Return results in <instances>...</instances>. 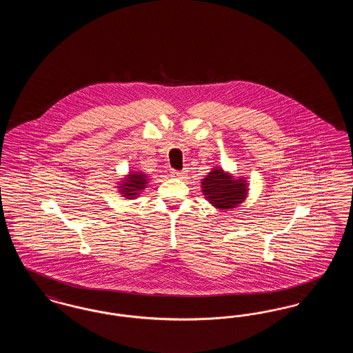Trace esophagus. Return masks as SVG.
<instances>
[{"label": "esophagus", "mask_w": 353, "mask_h": 353, "mask_svg": "<svg viewBox=\"0 0 353 353\" xmlns=\"http://www.w3.org/2000/svg\"><path fill=\"white\" fill-rule=\"evenodd\" d=\"M184 174V172H180V170H172V172H170V176L174 177V179H183Z\"/></svg>", "instance_id": "esophagus-1"}]
</instances>
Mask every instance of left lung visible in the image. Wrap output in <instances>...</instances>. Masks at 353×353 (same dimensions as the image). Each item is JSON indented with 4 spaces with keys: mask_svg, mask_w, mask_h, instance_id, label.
<instances>
[{
    "mask_svg": "<svg viewBox=\"0 0 353 353\" xmlns=\"http://www.w3.org/2000/svg\"><path fill=\"white\" fill-rule=\"evenodd\" d=\"M201 189L205 199L221 210L233 209L248 196V183L245 179H234L222 168L212 169L202 180Z\"/></svg>",
    "mask_w": 353,
    "mask_h": 353,
    "instance_id": "8db88e82",
    "label": "left lung"
}]
</instances>
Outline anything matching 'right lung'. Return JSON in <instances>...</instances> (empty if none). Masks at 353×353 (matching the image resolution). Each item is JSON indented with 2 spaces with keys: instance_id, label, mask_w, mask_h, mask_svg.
Listing matches in <instances>:
<instances>
[{
  "instance_id": "right-lung-1",
  "label": "right lung",
  "mask_w": 353,
  "mask_h": 353,
  "mask_svg": "<svg viewBox=\"0 0 353 353\" xmlns=\"http://www.w3.org/2000/svg\"><path fill=\"white\" fill-rule=\"evenodd\" d=\"M147 184H148L147 174L141 172H130V174L123 180V183L119 184V192L123 194V197L128 200H134L144 188H147L145 186Z\"/></svg>"
}]
</instances>
